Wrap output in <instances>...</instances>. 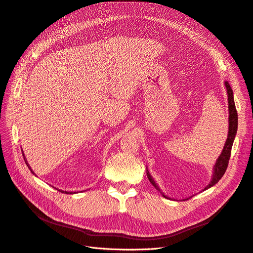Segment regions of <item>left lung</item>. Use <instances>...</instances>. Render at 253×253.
<instances>
[{"label":"left lung","instance_id":"8db88e82","mask_svg":"<svg viewBox=\"0 0 253 253\" xmlns=\"http://www.w3.org/2000/svg\"><path fill=\"white\" fill-rule=\"evenodd\" d=\"M226 88H227V93H228V108H229V131H228V137H227V141L225 143L224 146V149L221 153V156L218 157L215 165H214V172H213V176H212V181L210 182V184L205 187V190L210 188V187H212L213 185H215L221 178L223 177L224 173L226 172V169L228 167V163H229V159H230V154H231V148H232V144L234 141V137L236 134V130H238V112H236V108H235V104H234V99H233V91L232 89L229 85V83L225 82ZM147 176L149 178L150 183L156 187L158 190L159 187L157 186V184L154 183V181L152 180L151 175L149 174V172H147ZM163 194V193H162ZM164 195V194H163ZM165 197V195H164ZM167 198V197H165Z\"/></svg>","mask_w":253,"mask_h":253}]
</instances>
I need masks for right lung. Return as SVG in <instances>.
Segmentation results:
<instances>
[{
  "instance_id": "obj_1",
  "label": "right lung",
  "mask_w": 253,
  "mask_h": 253,
  "mask_svg": "<svg viewBox=\"0 0 253 253\" xmlns=\"http://www.w3.org/2000/svg\"><path fill=\"white\" fill-rule=\"evenodd\" d=\"M24 160H25V158H24ZM25 163H26V165L28 166V168L30 169V171L32 172V170H31V168H30V166L27 164V161H26V160H25ZM32 173H34V172H32ZM34 174H35V173H34ZM59 191H61V192H63V193H69V192H67V191H62V190H59Z\"/></svg>"
}]
</instances>
